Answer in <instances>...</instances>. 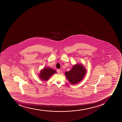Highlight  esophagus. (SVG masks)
<instances>
[{
  "instance_id": "1",
  "label": "esophagus",
  "mask_w": 122,
  "mask_h": 122,
  "mask_svg": "<svg viewBox=\"0 0 122 122\" xmlns=\"http://www.w3.org/2000/svg\"><path fill=\"white\" fill-rule=\"evenodd\" d=\"M57 71L58 73H61V70L60 69H58L57 70Z\"/></svg>"
}]
</instances>
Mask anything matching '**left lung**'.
Wrapping results in <instances>:
<instances>
[{
    "label": "left lung",
    "mask_w": 122,
    "mask_h": 122,
    "mask_svg": "<svg viewBox=\"0 0 122 122\" xmlns=\"http://www.w3.org/2000/svg\"><path fill=\"white\" fill-rule=\"evenodd\" d=\"M86 73L85 69L82 65L77 64L74 65L70 71L66 72L65 75L70 82L76 84L82 80Z\"/></svg>",
    "instance_id": "left-lung-1"
}]
</instances>
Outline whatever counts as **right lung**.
<instances>
[{
	"mask_svg": "<svg viewBox=\"0 0 122 122\" xmlns=\"http://www.w3.org/2000/svg\"><path fill=\"white\" fill-rule=\"evenodd\" d=\"M56 73V71L55 70L46 67L41 71L40 77L42 80L46 81L49 79L51 76Z\"/></svg>",
	"mask_w": 122,
	"mask_h": 122,
	"instance_id": "right-lung-1",
	"label": "right lung"
}]
</instances>
